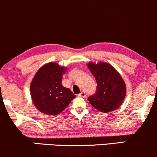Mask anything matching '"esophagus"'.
<instances>
[{
	"label": "esophagus",
	"instance_id": "1",
	"mask_svg": "<svg viewBox=\"0 0 157 157\" xmlns=\"http://www.w3.org/2000/svg\"><path fill=\"white\" fill-rule=\"evenodd\" d=\"M78 95H79V96H80V97H86V92H85L84 91H82L80 94H79Z\"/></svg>",
	"mask_w": 157,
	"mask_h": 157
}]
</instances>
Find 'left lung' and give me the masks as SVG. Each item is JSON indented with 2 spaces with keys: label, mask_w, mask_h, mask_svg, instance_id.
Segmentation results:
<instances>
[{
  "label": "left lung",
  "mask_w": 157,
  "mask_h": 157,
  "mask_svg": "<svg viewBox=\"0 0 157 157\" xmlns=\"http://www.w3.org/2000/svg\"><path fill=\"white\" fill-rule=\"evenodd\" d=\"M95 77L96 92L88 98L94 108L104 113L114 111L123 102L125 97V84L120 74L106 63H93L88 65Z\"/></svg>",
  "instance_id": "1"
}]
</instances>
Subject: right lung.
<instances>
[{
	"mask_svg": "<svg viewBox=\"0 0 157 157\" xmlns=\"http://www.w3.org/2000/svg\"><path fill=\"white\" fill-rule=\"evenodd\" d=\"M65 71V68L49 63L36 73L30 91L34 104L40 112L48 115L59 114L76 97L61 83Z\"/></svg>",
	"mask_w": 157,
	"mask_h": 157,
	"instance_id": "obj_1",
	"label": "right lung"
}]
</instances>
